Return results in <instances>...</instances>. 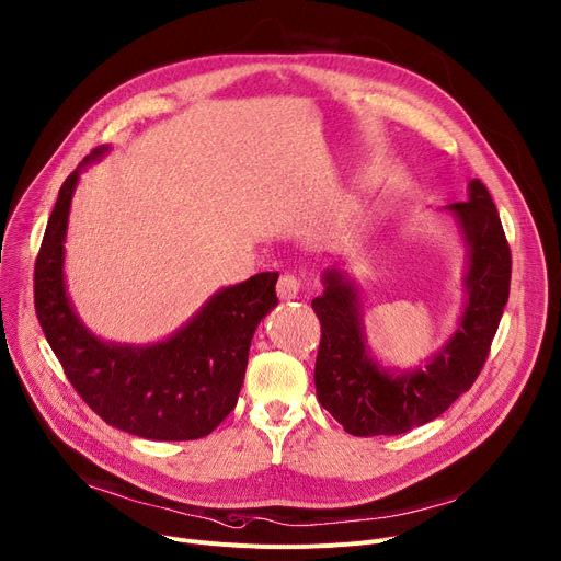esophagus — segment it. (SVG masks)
<instances>
[{
  "label": "esophagus",
  "mask_w": 561,
  "mask_h": 561,
  "mask_svg": "<svg viewBox=\"0 0 561 561\" xmlns=\"http://www.w3.org/2000/svg\"><path fill=\"white\" fill-rule=\"evenodd\" d=\"M300 288H302V282L300 277H295L290 273H284L277 282V295L279 300H295L297 295H300Z\"/></svg>",
  "instance_id": "1"
}]
</instances>
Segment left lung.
<instances>
[{
    "label": "left lung",
    "mask_w": 561,
    "mask_h": 561,
    "mask_svg": "<svg viewBox=\"0 0 561 561\" xmlns=\"http://www.w3.org/2000/svg\"><path fill=\"white\" fill-rule=\"evenodd\" d=\"M467 248L465 307L451 339L426 365L386 369L371 354L356 282L341 268L322 273L324 290L311 302L322 324L316 392L322 408L356 437L399 435L439 417L467 392L490 354L510 297L512 254L496 205L480 180L465 203L446 205Z\"/></svg>",
    "instance_id": "obj_1"
}]
</instances>
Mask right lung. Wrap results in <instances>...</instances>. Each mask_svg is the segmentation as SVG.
Here are the masks:
<instances>
[{
  "instance_id": "1",
  "label": "right lung",
  "mask_w": 561,
  "mask_h": 561,
  "mask_svg": "<svg viewBox=\"0 0 561 561\" xmlns=\"http://www.w3.org/2000/svg\"><path fill=\"white\" fill-rule=\"evenodd\" d=\"M99 146L62 182L35 259V313L67 379L105 424L158 442L209 435L237 405L252 335L277 307V273H259L214 293L169 339L107 343L92 333L67 295L65 237L79 175Z\"/></svg>"
}]
</instances>
